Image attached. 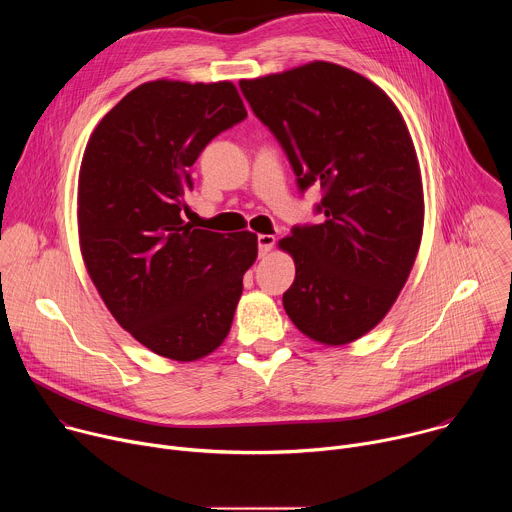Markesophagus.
Segmentation results:
<instances>
[{
  "label": "esophagus",
  "instance_id": "obj_1",
  "mask_svg": "<svg viewBox=\"0 0 512 512\" xmlns=\"http://www.w3.org/2000/svg\"><path fill=\"white\" fill-rule=\"evenodd\" d=\"M257 245H259V257H265L273 249L275 237L273 235H259L257 237Z\"/></svg>",
  "mask_w": 512,
  "mask_h": 512
}]
</instances>
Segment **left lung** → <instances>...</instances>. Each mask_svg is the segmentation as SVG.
<instances>
[{
	"mask_svg": "<svg viewBox=\"0 0 512 512\" xmlns=\"http://www.w3.org/2000/svg\"><path fill=\"white\" fill-rule=\"evenodd\" d=\"M283 148L300 192L318 184L320 225H298L279 247L296 261L283 308L306 336L348 344L395 304L423 231L415 148L393 101L369 79L310 62L239 83Z\"/></svg>",
	"mask_w": 512,
	"mask_h": 512,
	"instance_id": "left-lung-1",
	"label": "left lung"
}]
</instances>
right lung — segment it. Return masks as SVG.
I'll list each match as a JSON object with an SVG mask.
<instances>
[{"label":"right lung","instance_id":"right-lung-1","mask_svg":"<svg viewBox=\"0 0 512 512\" xmlns=\"http://www.w3.org/2000/svg\"><path fill=\"white\" fill-rule=\"evenodd\" d=\"M247 117L233 83L154 81L95 127L79 174V239L113 318L143 346L196 360L227 338L257 235L194 229L186 192L206 145Z\"/></svg>","mask_w":512,"mask_h":512}]
</instances>
